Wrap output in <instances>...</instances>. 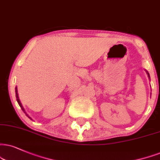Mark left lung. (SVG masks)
<instances>
[{
  "label": "left lung",
  "instance_id": "left-lung-1",
  "mask_svg": "<svg viewBox=\"0 0 160 160\" xmlns=\"http://www.w3.org/2000/svg\"><path fill=\"white\" fill-rule=\"evenodd\" d=\"M146 72H147V74H148V77L150 78V76H149V73H148V71L146 70Z\"/></svg>",
  "mask_w": 160,
  "mask_h": 160
}]
</instances>
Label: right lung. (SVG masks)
I'll return each mask as SVG.
<instances>
[{
  "label": "right lung",
  "instance_id": "add662e5",
  "mask_svg": "<svg viewBox=\"0 0 160 160\" xmlns=\"http://www.w3.org/2000/svg\"><path fill=\"white\" fill-rule=\"evenodd\" d=\"M15 96H16V98H17V102H18V104H19V106L21 108V109H22V110L23 112H24V113L26 114V115H27V116H28V117L29 118V119H31L30 117H29V116H28V114H27V113H26L25 112V110L23 109V106H22V104H21V102H20V99H19V97H18V90H17V88H15Z\"/></svg>",
  "mask_w": 160,
  "mask_h": 160
}]
</instances>
